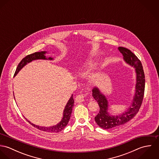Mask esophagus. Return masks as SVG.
<instances>
[{
  "mask_svg": "<svg viewBox=\"0 0 159 159\" xmlns=\"http://www.w3.org/2000/svg\"><path fill=\"white\" fill-rule=\"evenodd\" d=\"M75 101L78 103H81L84 101V94H80L76 96L75 98Z\"/></svg>",
  "mask_w": 159,
  "mask_h": 159,
  "instance_id": "34e87169",
  "label": "esophagus"
}]
</instances>
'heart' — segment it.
<instances>
[{"label": "heart", "instance_id": "obj_1", "mask_svg": "<svg viewBox=\"0 0 159 159\" xmlns=\"http://www.w3.org/2000/svg\"><path fill=\"white\" fill-rule=\"evenodd\" d=\"M98 62L97 59L95 57H90L85 60V61L78 68V71L82 73H85L86 71H88L92 70V68H94ZM103 69V65H97L96 67V70L95 73L93 74L92 76V79L93 80H96L97 78H98Z\"/></svg>", "mask_w": 159, "mask_h": 159}]
</instances>
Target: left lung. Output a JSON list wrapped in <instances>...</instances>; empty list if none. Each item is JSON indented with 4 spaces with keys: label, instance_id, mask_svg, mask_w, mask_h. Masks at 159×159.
I'll list each match as a JSON object with an SVG mask.
<instances>
[{
    "label": "left lung",
    "instance_id": "1",
    "mask_svg": "<svg viewBox=\"0 0 159 159\" xmlns=\"http://www.w3.org/2000/svg\"><path fill=\"white\" fill-rule=\"evenodd\" d=\"M118 50L122 53L124 62L135 69V92L131 103L127 110L122 113L113 115L109 111V103L106 95L97 86L92 89V97L98 102L100 107L99 113L95 117V120L97 124L103 129H113L131 120L138 112L144 96L145 77L140 61L131 51L125 48L119 47Z\"/></svg>",
    "mask_w": 159,
    "mask_h": 159
}]
</instances>
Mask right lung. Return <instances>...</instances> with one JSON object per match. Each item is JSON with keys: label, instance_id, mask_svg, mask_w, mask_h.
Here are the masks:
<instances>
[{"label": "right lung", "instance_id": "right-lung-1", "mask_svg": "<svg viewBox=\"0 0 159 159\" xmlns=\"http://www.w3.org/2000/svg\"><path fill=\"white\" fill-rule=\"evenodd\" d=\"M47 51H40V52H37L34 54H30L25 57L23 60L20 62V63L18 64L17 68L16 70V71L15 73L14 76H16V75L19 73V71L22 69V68L25 66L27 64L32 62L33 61H36V60H48V61H53L54 60V57H47L46 56V54H47ZM14 95V94H13ZM15 96V95H14ZM15 98V97H14ZM74 106V100L73 98V94L71 95L70 98L64 108V111H63V116L61 119V120L57 123L55 125H52L50 127H45V126H40L38 125H35L33 123H32L30 121L28 120L26 118L25 119L34 127H36L37 129L46 132H53V133H57L59 132H61L62 130L68 124V121L70 120L71 114L72 112V109Z\"/></svg>", "mask_w": 159, "mask_h": 159}]
</instances>
